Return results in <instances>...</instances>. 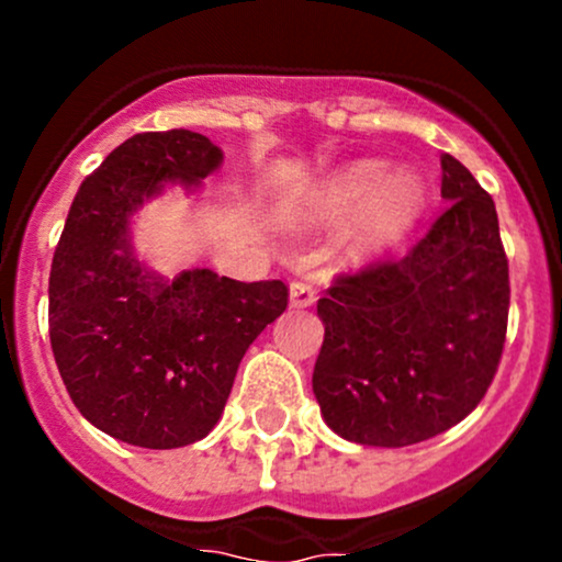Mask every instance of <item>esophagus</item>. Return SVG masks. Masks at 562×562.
<instances>
[{"instance_id":"34e87169","label":"esophagus","mask_w":562,"mask_h":562,"mask_svg":"<svg viewBox=\"0 0 562 562\" xmlns=\"http://www.w3.org/2000/svg\"><path fill=\"white\" fill-rule=\"evenodd\" d=\"M317 299L315 285L310 280H293L291 282V307L304 310V307H313Z\"/></svg>"}]
</instances>
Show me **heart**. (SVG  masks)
<instances>
[{"instance_id": "heart-1", "label": "heart", "mask_w": 562, "mask_h": 562, "mask_svg": "<svg viewBox=\"0 0 562 562\" xmlns=\"http://www.w3.org/2000/svg\"><path fill=\"white\" fill-rule=\"evenodd\" d=\"M424 203V181L413 171H389L381 160H356L307 192L302 212L313 220L353 214L342 252L367 258L400 239Z\"/></svg>"}]
</instances>
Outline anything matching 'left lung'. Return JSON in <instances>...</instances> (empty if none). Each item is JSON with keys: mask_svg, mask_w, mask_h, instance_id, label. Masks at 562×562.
Here are the masks:
<instances>
[{"mask_svg": "<svg viewBox=\"0 0 562 562\" xmlns=\"http://www.w3.org/2000/svg\"><path fill=\"white\" fill-rule=\"evenodd\" d=\"M446 212L405 258L334 280L313 391L328 427L361 446L422 443L490 389L508 326V258L495 201L440 157Z\"/></svg>", "mask_w": 562, "mask_h": 562, "instance_id": "8db88e82", "label": "left lung"}]
</instances>
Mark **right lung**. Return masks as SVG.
<instances>
[{"instance_id": "add662e5", "label": "right lung", "mask_w": 562, "mask_h": 562, "mask_svg": "<svg viewBox=\"0 0 562 562\" xmlns=\"http://www.w3.org/2000/svg\"><path fill=\"white\" fill-rule=\"evenodd\" d=\"M223 149L190 130L138 133L83 179L48 277V334L81 416L122 443L179 449L220 422L241 356L285 313L282 280L212 269L168 280L133 252L130 220L168 184H201Z\"/></svg>"}]
</instances>
